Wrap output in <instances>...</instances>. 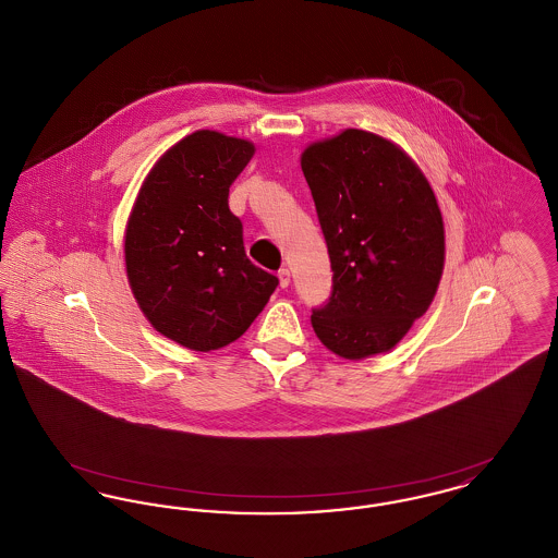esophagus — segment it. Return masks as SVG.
I'll list each match as a JSON object with an SVG mask.
<instances>
[{"mask_svg":"<svg viewBox=\"0 0 558 558\" xmlns=\"http://www.w3.org/2000/svg\"><path fill=\"white\" fill-rule=\"evenodd\" d=\"M278 280H280V287H282V289H289V284H291V271H289L287 267H282V269L278 271Z\"/></svg>","mask_w":558,"mask_h":558,"instance_id":"34e87169","label":"esophagus"}]
</instances>
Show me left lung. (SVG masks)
I'll return each mask as SVG.
<instances>
[{"label":"left lung","mask_w":558,"mask_h":558,"mask_svg":"<svg viewBox=\"0 0 558 558\" xmlns=\"http://www.w3.org/2000/svg\"><path fill=\"white\" fill-rule=\"evenodd\" d=\"M301 169L332 267L312 326L345 360L385 353L428 310L444 274L435 192L398 144L362 130L310 144Z\"/></svg>","instance_id":"1"}]
</instances>
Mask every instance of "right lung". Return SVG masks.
Wrapping results in <instances>:
<instances>
[{"mask_svg": "<svg viewBox=\"0 0 558 558\" xmlns=\"http://www.w3.org/2000/svg\"><path fill=\"white\" fill-rule=\"evenodd\" d=\"M255 146L198 130L160 157L133 203L125 267L142 314L192 351L230 345L262 314L278 278L251 264L228 194Z\"/></svg>", "mask_w": 558, "mask_h": 558, "instance_id": "right-lung-1", "label": "right lung"}]
</instances>
